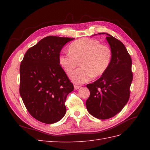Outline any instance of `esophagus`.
<instances>
[{
	"mask_svg": "<svg viewBox=\"0 0 150 150\" xmlns=\"http://www.w3.org/2000/svg\"><path fill=\"white\" fill-rule=\"evenodd\" d=\"M74 89H75L76 90H77V89H79V88H81V86H78V85L74 84Z\"/></svg>",
	"mask_w": 150,
	"mask_h": 150,
	"instance_id": "esophagus-1",
	"label": "esophagus"
}]
</instances>
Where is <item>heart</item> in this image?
I'll list each match as a JSON object with an SVG mask.
<instances>
[{
	"mask_svg": "<svg viewBox=\"0 0 150 150\" xmlns=\"http://www.w3.org/2000/svg\"><path fill=\"white\" fill-rule=\"evenodd\" d=\"M112 59V51L106 44L91 38L76 40L69 46V51H63L59 56V63L67 74L74 69L70 78L76 84L88 82L94 76H101L105 73Z\"/></svg>",
	"mask_w": 150,
	"mask_h": 150,
	"instance_id": "heart-1",
	"label": "heart"
}]
</instances>
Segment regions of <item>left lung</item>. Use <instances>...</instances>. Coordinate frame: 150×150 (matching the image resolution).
<instances>
[{"label": "left lung", "instance_id": "1", "mask_svg": "<svg viewBox=\"0 0 150 150\" xmlns=\"http://www.w3.org/2000/svg\"><path fill=\"white\" fill-rule=\"evenodd\" d=\"M106 40L112 51L111 64L105 73L92 84H87L90 96L86 103L91 115L106 120L120 112L128 103L133 81L131 56L120 40L110 34Z\"/></svg>", "mask_w": 150, "mask_h": 150}]
</instances>
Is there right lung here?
<instances>
[{
  "label": "right lung",
  "mask_w": 150,
  "mask_h": 150,
  "mask_svg": "<svg viewBox=\"0 0 150 150\" xmlns=\"http://www.w3.org/2000/svg\"><path fill=\"white\" fill-rule=\"evenodd\" d=\"M74 39L50 35L29 48L20 66V95L30 115L46 124L61 120L74 86L59 63L64 45Z\"/></svg>",
  "instance_id": "right-lung-1"
}]
</instances>
